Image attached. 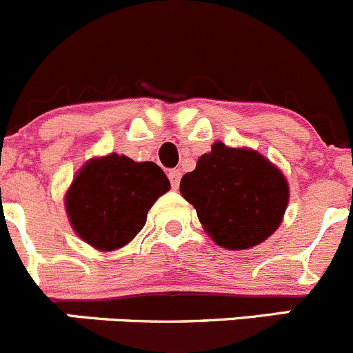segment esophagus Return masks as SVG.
I'll return each mask as SVG.
<instances>
[{
	"label": "esophagus",
	"mask_w": 353,
	"mask_h": 353,
	"mask_svg": "<svg viewBox=\"0 0 353 353\" xmlns=\"http://www.w3.org/2000/svg\"><path fill=\"white\" fill-rule=\"evenodd\" d=\"M168 178H170V181H172V187L178 188V185H180V178H181L180 170H170Z\"/></svg>",
	"instance_id": "1"
}]
</instances>
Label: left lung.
<instances>
[{
  "label": "left lung",
  "mask_w": 353,
  "mask_h": 353,
  "mask_svg": "<svg viewBox=\"0 0 353 353\" xmlns=\"http://www.w3.org/2000/svg\"><path fill=\"white\" fill-rule=\"evenodd\" d=\"M180 192L205 233L230 250L250 249L273 235L290 197L287 178L270 159L223 142H214L183 175Z\"/></svg>",
  "instance_id": "left-lung-1"
}]
</instances>
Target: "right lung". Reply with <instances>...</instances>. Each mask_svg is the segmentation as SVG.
<instances>
[{"label": "right lung", "instance_id": "1", "mask_svg": "<svg viewBox=\"0 0 353 353\" xmlns=\"http://www.w3.org/2000/svg\"><path fill=\"white\" fill-rule=\"evenodd\" d=\"M168 190L170 180L156 163L111 152L80 168L65 195L66 214L83 242L117 250L144 228L148 211Z\"/></svg>", "mask_w": 353, "mask_h": 353}]
</instances>
